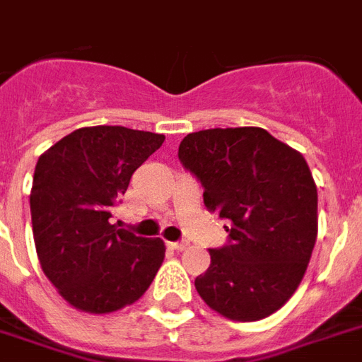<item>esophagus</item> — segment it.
I'll return each mask as SVG.
<instances>
[{
	"mask_svg": "<svg viewBox=\"0 0 362 362\" xmlns=\"http://www.w3.org/2000/svg\"><path fill=\"white\" fill-rule=\"evenodd\" d=\"M166 246L170 248V250H186L188 248V243L186 240H180V243H166Z\"/></svg>",
	"mask_w": 362,
	"mask_h": 362,
	"instance_id": "esophagus-1",
	"label": "esophagus"
}]
</instances>
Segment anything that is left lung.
Segmentation results:
<instances>
[{"mask_svg": "<svg viewBox=\"0 0 362 362\" xmlns=\"http://www.w3.org/2000/svg\"><path fill=\"white\" fill-rule=\"evenodd\" d=\"M182 166L204 186V204L228 221V243L209 250L196 277L207 306L236 322L279 310L300 285L318 235V192L298 151L262 127L188 134Z\"/></svg>", "mask_w": 362, "mask_h": 362, "instance_id": "left-lung-1", "label": "left lung"}]
</instances>
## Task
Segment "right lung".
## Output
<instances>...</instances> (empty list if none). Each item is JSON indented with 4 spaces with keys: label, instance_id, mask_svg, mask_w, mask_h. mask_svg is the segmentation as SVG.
Segmentation results:
<instances>
[{
    "label": "right lung",
    "instance_id": "obj_1",
    "mask_svg": "<svg viewBox=\"0 0 362 362\" xmlns=\"http://www.w3.org/2000/svg\"><path fill=\"white\" fill-rule=\"evenodd\" d=\"M163 141L165 135L122 126L79 127L38 158L30 189L36 254L77 310H119L155 279L165 243L116 228L110 211Z\"/></svg>",
    "mask_w": 362,
    "mask_h": 362
}]
</instances>
